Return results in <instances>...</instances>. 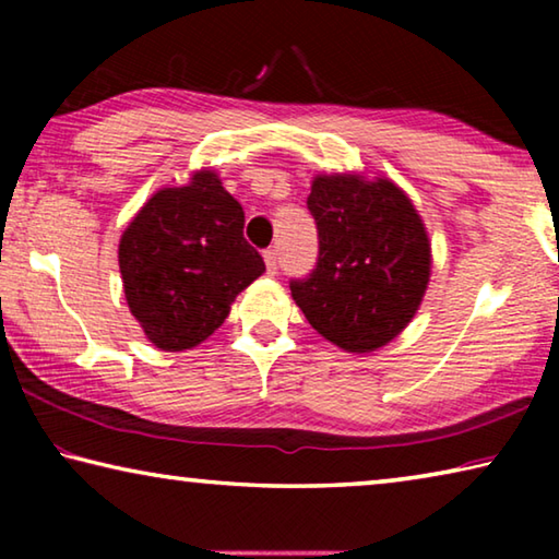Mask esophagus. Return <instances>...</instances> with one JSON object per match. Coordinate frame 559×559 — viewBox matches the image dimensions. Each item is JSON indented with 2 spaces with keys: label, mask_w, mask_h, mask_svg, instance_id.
<instances>
[{
  "label": "esophagus",
  "mask_w": 559,
  "mask_h": 559,
  "mask_svg": "<svg viewBox=\"0 0 559 559\" xmlns=\"http://www.w3.org/2000/svg\"><path fill=\"white\" fill-rule=\"evenodd\" d=\"M263 261H266V271L271 273V276H276L278 273V249L263 251Z\"/></svg>",
  "instance_id": "esophagus-1"
}]
</instances>
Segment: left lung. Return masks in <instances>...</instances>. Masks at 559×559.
I'll return each mask as SVG.
<instances>
[{
    "mask_svg": "<svg viewBox=\"0 0 559 559\" xmlns=\"http://www.w3.org/2000/svg\"><path fill=\"white\" fill-rule=\"evenodd\" d=\"M318 263L290 296L320 335L372 353L412 323L431 276L421 216L392 179L318 175L308 194Z\"/></svg>",
    "mask_w": 559,
    "mask_h": 559,
    "instance_id": "1",
    "label": "left lung"
}]
</instances>
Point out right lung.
<instances>
[{"label": "right lung", "instance_id": "right-lung-1", "mask_svg": "<svg viewBox=\"0 0 559 559\" xmlns=\"http://www.w3.org/2000/svg\"><path fill=\"white\" fill-rule=\"evenodd\" d=\"M130 313L150 343L192 349L229 316L231 302L266 266L243 239L241 204L212 169L150 197L118 246Z\"/></svg>", "mask_w": 559, "mask_h": 559}]
</instances>
